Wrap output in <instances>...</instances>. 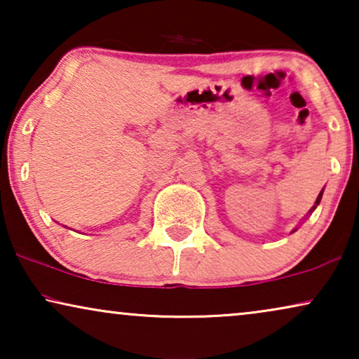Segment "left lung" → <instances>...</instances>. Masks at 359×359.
<instances>
[{
	"mask_svg": "<svg viewBox=\"0 0 359 359\" xmlns=\"http://www.w3.org/2000/svg\"><path fill=\"white\" fill-rule=\"evenodd\" d=\"M320 199H322V193H320V194H318V198H317V201H316V205H318V203H320ZM316 205H313V208H312V209H316Z\"/></svg>",
	"mask_w": 359,
	"mask_h": 359,
	"instance_id": "obj_1",
	"label": "left lung"
}]
</instances>
